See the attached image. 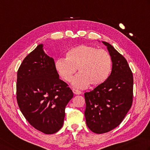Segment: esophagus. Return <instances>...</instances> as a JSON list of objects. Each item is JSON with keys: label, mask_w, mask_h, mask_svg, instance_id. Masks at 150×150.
Listing matches in <instances>:
<instances>
[{"label": "esophagus", "mask_w": 150, "mask_h": 150, "mask_svg": "<svg viewBox=\"0 0 150 150\" xmlns=\"http://www.w3.org/2000/svg\"><path fill=\"white\" fill-rule=\"evenodd\" d=\"M73 92L74 94H76V95H80L81 94V91L79 90H75V89H73Z\"/></svg>", "instance_id": "obj_1"}]
</instances>
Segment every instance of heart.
Wrapping results in <instances>:
<instances>
[{
    "mask_svg": "<svg viewBox=\"0 0 150 150\" xmlns=\"http://www.w3.org/2000/svg\"><path fill=\"white\" fill-rule=\"evenodd\" d=\"M112 58L104 49L80 45L66 52V59L58 58L54 68L60 77L71 82L77 71L79 74L73 81V86L84 88L90 84L93 86L103 84L109 77L112 70Z\"/></svg>",
    "mask_w": 150,
    "mask_h": 150,
    "instance_id": "b5f03b06",
    "label": "heart"
}]
</instances>
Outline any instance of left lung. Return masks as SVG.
<instances>
[{
    "mask_svg": "<svg viewBox=\"0 0 150 150\" xmlns=\"http://www.w3.org/2000/svg\"><path fill=\"white\" fill-rule=\"evenodd\" d=\"M102 42L112 58V71L103 84L84 93L86 125L98 134L107 133L121 124L133 96V73L127 60L110 44Z\"/></svg>",
    "mask_w": 150,
    "mask_h": 150,
    "instance_id": "obj_1",
    "label": "left lung"
}]
</instances>
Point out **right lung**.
I'll list each match as a JSON object with an SVG mask.
<instances>
[{
	"label": "right lung",
	"instance_id": "add662e5",
	"mask_svg": "<svg viewBox=\"0 0 150 150\" xmlns=\"http://www.w3.org/2000/svg\"><path fill=\"white\" fill-rule=\"evenodd\" d=\"M43 47L40 44L26 56L17 71V101L32 127L53 134L62 127L65 108L73 93L59 79L54 59Z\"/></svg>",
	"mask_w": 150,
	"mask_h": 150
}]
</instances>
